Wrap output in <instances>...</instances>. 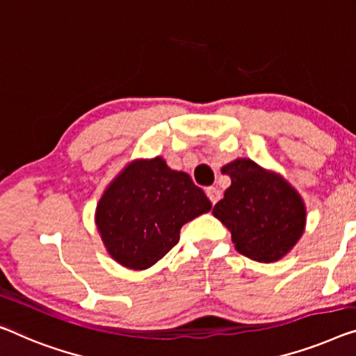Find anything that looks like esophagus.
Masks as SVG:
<instances>
[{"mask_svg":"<svg viewBox=\"0 0 356 356\" xmlns=\"http://www.w3.org/2000/svg\"><path fill=\"white\" fill-rule=\"evenodd\" d=\"M206 195H208V198L212 204H216L217 201L220 200V190H217L216 187H208L206 188Z\"/></svg>","mask_w":356,"mask_h":356,"instance_id":"obj_1","label":"esophagus"}]
</instances>
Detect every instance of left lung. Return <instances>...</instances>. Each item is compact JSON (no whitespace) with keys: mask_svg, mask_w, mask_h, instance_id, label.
Here are the masks:
<instances>
[{"mask_svg":"<svg viewBox=\"0 0 356 356\" xmlns=\"http://www.w3.org/2000/svg\"><path fill=\"white\" fill-rule=\"evenodd\" d=\"M232 179L212 214L232 233L235 249L252 261H280L296 246L305 229L307 211L300 195L272 171L249 158L225 164Z\"/></svg>","mask_w":356,"mask_h":356,"instance_id":"8db88e82","label":"left lung"}]
</instances>
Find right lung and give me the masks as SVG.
Instances as JSON below:
<instances>
[{"label": "right lung", "mask_w": 356, "mask_h": 356, "mask_svg": "<svg viewBox=\"0 0 356 356\" xmlns=\"http://www.w3.org/2000/svg\"><path fill=\"white\" fill-rule=\"evenodd\" d=\"M211 208L188 174L156 156L132 161L115 177L95 209V225L116 262L145 270L177 245L184 224Z\"/></svg>", "instance_id": "obj_1"}]
</instances>
